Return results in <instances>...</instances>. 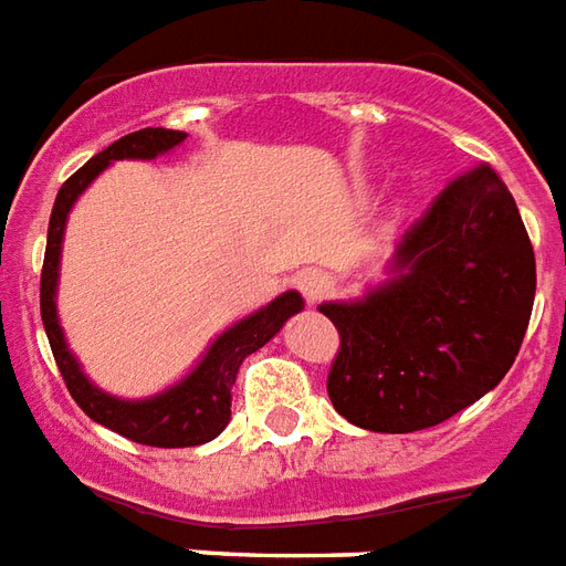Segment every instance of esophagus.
Wrapping results in <instances>:
<instances>
[{"instance_id": "esophagus-1", "label": "esophagus", "mask_w": 566, "mask_h": 566, "mask_svg": "<svg viewBox=\"0 0 566 566\" xmlns=\"http://www.w3.org/2000/svg\"><path fill=\"white\" fill-rule=\"evenodd\" d=\"M296 284H300V291H303V296L308 300V303H317V300L329 291V282H326V275L321 270L300 272Z\"/></svg>"}]
</instances>
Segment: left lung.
<instances>
[{
    "mask_svg": "<svg viewBox=\"0 0 566 566\" xmlns=\"http://www.w3.org/2000/svg\"><path fill=\"white\" fill-rule=\"evenodd\" d=\"M392 279L324 303L338 329L326 392L368 432H420L501 384L528 329L537 263L513 195L480 165L396 245Z\"/></svg>",
    "mask_w": 566,
    "mask_h": 566,
    "instance_id": "obj_1",
    "label": "left lung"
}]
</instances>
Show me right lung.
<instances>
[{
  "label": "right lung",
  "instance_id": "1",
  "mask_svg": "<svg viewBox=\"0 0 566 566\" xmlns=\"http://www.w3.org/2000/svg\"><path fill=\"white\" fill-rule=\"evenodd\" d=\"M182 140H186L182 132L140 128V132L119 137L104 153L92 155L74 177L65 179V186L56 195V203L50 212L44 270H41V321H44L50 350H53V359L60 366L71 399L81 405V411L90 420L102 422L116 434H123L134 443H146V447H198V443L219 438L230 422V387L237 380L242 359L266 345L282 329L284 321L303 308V296L296 291H284L270 305H263L261 312L242 317L240 324L224 329L209 345L198 366L191 368V375H186L165 392L149 396V399H116L83 375L81 363L74 359V354L65 345L60 315H56L62 237H65V221H69L71 207L86 191L92 179L113 161H119V158H155V155L179 146Z\"/></svg>",
  "mask_w": 566,
  "mask_h": 566
}]
</instances>
